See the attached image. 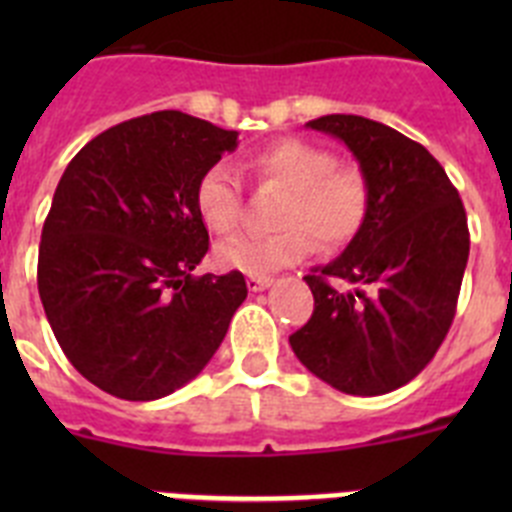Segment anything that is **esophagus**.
Masks as SVG:
<instances>
[{"mask_svg":"<svg viewBox=\"0 0 512 512\" xmlns=\"http://www.w3.org/2000/svg\"><path fill=\"white\" fill-rule=\"evenodd\" d=\"M246 284H248V289H251V292H264V289H269L271 284H274V279H269V277H248Z\"/></svg>","mask_w":512,"mask_h":512,"instance_id":"1","label":"esophagus"}]
</instances>
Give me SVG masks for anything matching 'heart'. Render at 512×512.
<instances>
[{
	"label": "heart",
	"instance_id": "1",
	"mask_svg": "<svg viewBox=\"0 0 512 512\" xmlns=\"http://www.w3.org/2000/svg\"><path fill=\"white\" fill-rule=\"evenodd\" d=\"M261 182L287 189L274 235H241L215 248V261L225 271L266 277L302 261L320 248H341L364 228L369 215V182L356 166L338 164L336 153L307 140L284 138L248 158ZM194 210L207 230L230 235L243 215V189L230 166L212 164L197 179Z\"/></svg>",
	"mask_w": 512,
	"mask_h": 512
}]
</instances>
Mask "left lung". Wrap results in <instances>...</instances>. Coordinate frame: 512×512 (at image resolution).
I'll list each match as a JSON object with an SVG mask.
<instances>
[{
    "label": "left lung",
    "instance_id": "1",
    "mask_svg": "<svg viewBox=\"0 0 512 512\" xmlns=\"http://www.w3.org/2000/svg\"><path fill=\"white\" fill-rule=\"evenodd\" d=\"M343 140L369 182L364 228L307 274L312 318L289 346L346 395H384L418 377L451 328L469 259L467 212L431 153L359 115L307 122Z\"/></svg>",
    "mask_w": 512,
    "mask_h": 512
}]
</instances>
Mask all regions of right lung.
Returning a JSON list of instances; mask_svg holds the SVG:
<instances>
[{"label":"right lung","instance_id":"1","mask_svg":"<svg viewBox=\"0 0 512 512\" xmlns=\"http://www.w3.org/2000/svg\"><path fill=\"white\" fill-rule=\"evenodd\" d=\"M238 133L179 110L104 130L58 182L38 253L53 336L84 379L120 400L192 382L246 300L241 271L194 277L210 248L197 179Z\"/></svg>","mask_w":512,"mask_h":512}]
</instances>
